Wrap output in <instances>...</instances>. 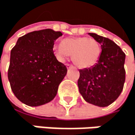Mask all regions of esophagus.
<instances>
[{
    "mask_svg": "<svg viewBox=\"0 0 135 135\" xmlns=\"http://www.w3.org/2000/svg\"><path fill=\"white\" fill-rule=\"evenodd\" d=\"M66 66H67V68H73V67H74L72 65H70V64H67Z\"/></svg>",
    "mask_w": 135,
    "mask_h": 135,
    "instance_id": "1",
    "label": "esophagus"
}]
</instances>
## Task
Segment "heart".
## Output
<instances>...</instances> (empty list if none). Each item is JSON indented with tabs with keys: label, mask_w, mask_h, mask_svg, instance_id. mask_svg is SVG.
Returning a JSON list of instances; mask_svg holds the SVG:
<instances>
[{
	"label": "heart",
	"mask_w": 135,
	"mask_h": 135,
	"mask_svg": "<svg viewBox=\"0 0 135 135\" xmlns=\"http://www.w3.org/2000/svg\"><path fill=\"white\" fill-rule=\"evenodd\" d=\"M54 50L61 59L71 54L73 62L79 68H89L98 60L101 54L99 43L92 37L65 38Z\"/></svg>",
	"instance_id": "b5f03b06"
}]
</instances>
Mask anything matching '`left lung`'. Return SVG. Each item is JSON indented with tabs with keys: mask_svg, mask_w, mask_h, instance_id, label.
<instances>
[{
	"mask_svg": "<svg viewBox=\"0 0 135 135\" xmlns=\"http://www.w3.org/2000/svg\"><path fill=\"white\" fill-rule=\"evenodd\" d=\"M89 34L101 45L102 52L94 66L79 70L78 85L85 102L105 107L113 103L122 91L126 54L110 39L96 33Z\"/></svg>",
	"mask_w": 135,
	"mask_h": 135,
	"instance_id": "obj_1",
	"label": "left lung"
}]
</instances>
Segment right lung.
<instances>
[{"mask_svg": "<svg viewBox=\"0 0 135 135\" xmlns=\"http://www.w3.org/2000/svg\"><path fill=\"white\" fill-rule=\"evenodd\" d=\"M61 36L50 28L33 31L19 37L12 49L8 78L14 95L24 104L38 107L57 95L67 73L53 50Z\"/></svg>", "mask_w": 135, "mask_h": 135, "instance_id": "1", "label": "right lung"}]
</instances>
